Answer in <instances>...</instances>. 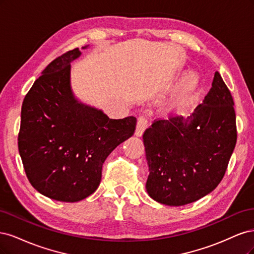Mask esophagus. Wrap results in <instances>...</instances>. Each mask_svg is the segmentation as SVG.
<instances>
[{
	"label": "esophagus",
	"mask_w": 254,
	"mask_h": 254,
	"mask_svg": "<svg viewBox=\"0 0 254 254\" xmlns=\"http://www.w3.org/2000/svg\"><path fill=\"white\" fill-rule=\"evenodd\" d=\"M146 127H148V119H146L144 116H139L137 126H136L135 135L138 137H141Z\"/></svg>",
	"instance_id": "1"
}]
</instances>
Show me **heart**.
I'll return each mask as SVG.
<instances>
[{
  "label": "heart",
  "mask_w": 254,
  "mask_h": 254,
  "mask_svg": "<svg viewBox=\"0 0 254 254\" xmlns=\"http://www.w3.org/2000/svg\"><path fill=\"white\" fill-rule=\"evenodd\" d=\"M200 86V78L197 72H190L178 84L174 98L173 104L177 108H184L187 104H189L193 97L197 93Z\"/></svg>",
  "instance_id": "heart-1"
}]
</instances>
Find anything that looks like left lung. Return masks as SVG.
Instances as JSON below:
<instances>
[{
	"instance_id": "left-lung-1",
	"label": "left lung",
	"mask_w": 254,
	"mask_h": 254,
	"mask_svg": "<svg viewBox=\"0 0 254 254\" xmlns=\"http://www.w3.org/2000/svg\"><path fill=\"white\" fill-rule=\"evenodd\" d=\"M234 101L218 71L190 117L155 120L143 143L150 174L146 192L167 206H184L213 191L236 144Z\"/></svg>"
}]
</instances>
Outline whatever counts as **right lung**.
I'll return each instance as SVG.
<instances>
[{"instance_id": "add662e5", "label": "right lung", "mask_w": 254, "mask_h": 254, "mask_svg": "<svg viewBox=\"0 0 254 254\" xmlns=\"http://www.w3.org/2000/svg\"><path fill=\"white\" fill-rule=\"evenodd\" d=\"M80 56L79 48L63 54L35 81L22 104L18 137L31 186L47 197L67 202L97 190L103 162L134 134L137 122L133 116L110 119L76 99L70 62Z\"/></svg>"}]
</instances>
